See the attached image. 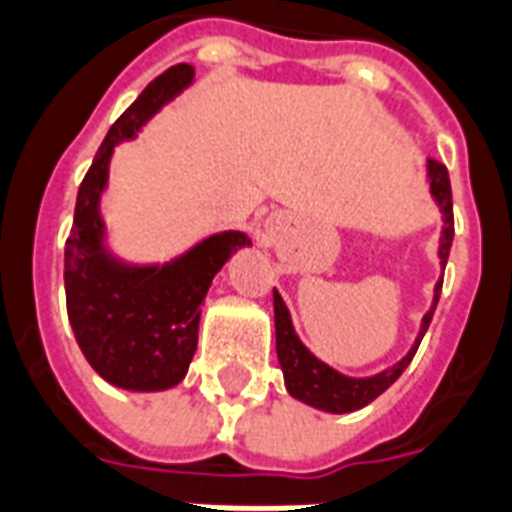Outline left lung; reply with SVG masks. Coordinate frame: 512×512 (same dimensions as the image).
Listing matches in <instances>:
<instances>
[{
  "mask_svg": "<svg viewBox=\"0 0 512 512\" xmlns=\"http://www.w3.org/2000/svg\"><path fill=\"white\" fill-rule=\"evenodd\" d=\"M429 179H431V195L442 208V217H445V227H442V241H439V260H442V268L448 263L450 244H453V195H450V179L448 168L437 160H429ZM439 290H442V282L437 285V295H434V306L431 312L423 317V328H420V336L415 347H412L404 358H401L393 369L382 374H374V377H366V380H352V377H344L336 369H331L328 363L317 361L312 352L306 350L301 339L295 336L293 323H290V312H287L282 295L274 290V323H276V355H279V366H282V374H285V385L290 396H295L304 404H312L317 410L325 412H352L366 407L369 401H374L382 391H388L393 382L399 380L401 372L410 366V361L418 352V344L423 339V333L429 328L431 317H434V309H437Z\"/></svg>",
  "mask_w": 512,
  "mask_h": 512,
  "instance_id": "obj_1",
  "label": "left lung"
}]
</instances>
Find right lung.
<instances>
[{
  "mask_svg": "<svg viewBox=\"0 0 512 512\" xmlns=\"http://www.w3.org/2000/svg\"><path fill=\"white\" fill-rule=\"evenodd\" d=\"M192 75L189 64L170 67L116 119L78 187L73 230L64 244V293L75 339L94 372L127 391H165L184 380L211 279L238 246L249 244L238 230L217 233L162 268L121 266L102 249L97 206L113 146L132 138Z\"/></svg>",
  "mask_w": 512,
  "mask_h": 512,
  "instance_id": "add662e5",
  "label": "right lung"
}]
</instances>
